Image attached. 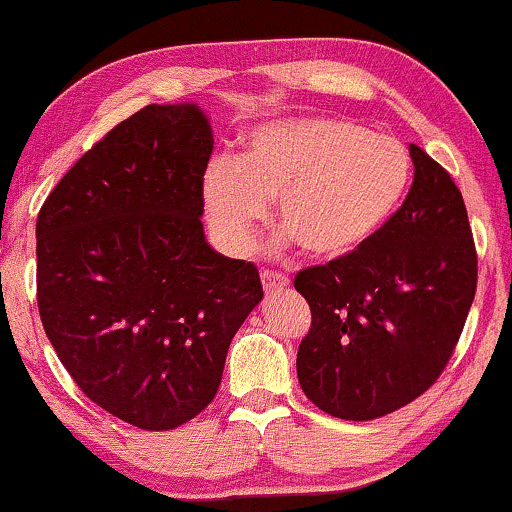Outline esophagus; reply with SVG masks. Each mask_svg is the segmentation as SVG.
Returning <instances> with one entry per match:
<instances>
[{
    "instance_id": "obj_1",
    "label": "esophagus",
    "mask_w": 512,
    "mask_h": 512,
    "mask_svg": "<svg viewBox=\"0 0 512 512\" xmlns=\"http://www.w3.org/2000/svg\"><path fill=\"white\" fill-rule=\"evenodd\" d=\"M261 282H263V287H265V291H282V289H287L289 287V277L287 275H282V272H277V270H263L261 272Z\"/></svg>"
}]
</instances>
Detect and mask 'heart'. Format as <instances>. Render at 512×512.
<instances>
[{
	"label": "heart",
	"mask_w": 512,
	"mask_h": 512,
	"mask_svg": "<svg viewBox=\"0 0 512 512\" xmlns=\"http://www.w3.org/2000/svg\"><path fill=\"white\" fill-rule=\"evenodd\" d=\"M409 181L411 157L397 138L348 119L294 117L251 131L237 159L209 162L202 204L218 242L247 251L275 197L280 247L298 242L331 261L386 228Z\"/></svg>",
	"instance_id": "1"
}]
</instances>
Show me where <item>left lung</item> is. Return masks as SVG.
Segmentation results:
<instances>
[{
	"label": "left lung",
	"mask_w": 512,
	"mask_h": 512,
	"mask_svg": "<svg viewBox=\"0 0 512 512\" xmlns=\"http://www.w3.org/2000/svg\"><path fill=\"white\" fill-rule=\"evenodd\" d=\"M409 155L414 183L386 228L294 280L313 313L298 345V383L345 421L386 416L426 393L475 298L477 254L461 190L418 145Z\"/></svg>",
	"instance_id": "left-lung-1"
}]
</instances>
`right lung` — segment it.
<instances>
[{"label": "right lung", "mask_w": 512, "mask_h": 512, "mask_svg": "<svg viewBox=\"0 0 512 512\" xmlns=\"http://www.w3.org/2000/svg\"><path fill=\"white\" fill-rule=\"evenodd\" d=\"M211 150L199 105H145L37 216L46 336L91 402L143 430L183 426L214 400L232 336L263 298L256 265L204 237Z\"/></svg>", "instance_id": "right-lung-1"}]
</instances>
